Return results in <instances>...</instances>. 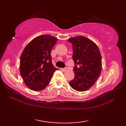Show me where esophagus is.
<instances>
[{"label": "esophagus", "instance_id": "1", "mask_svg": "<svg viewBox=\"0 0 126 126\" xmlns=\"http://www.w3.org/2000/svg\"><path fill=\"white\" fill-rule=\"evenodd\" d=\"M62 71H63V72H65L67 71V68H63L62 69Z\"/></svg>", "mask_w": 126, "mask_h": 126}]
</instances>
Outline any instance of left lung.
I'll return each instance as SVG.
<instances>
[{
    "instance_id": "8db88e82",
    "label": "left lung",
    "mask_w": 126,
    "mask_h": 126,
    "mask_svg": "<svg viewBox=\"0 0 126 126\" xmlns=\"http://www.w3.org/2000/svg\"><path fill=\"white\" fill-rule=\"evenodd\" d=\"M73 44L75 66L74 79L69 82L72 88L78 92L89 89L100 76L102 58L100 50L94 42L84 36L69 39Z\"/></svg>"
}]
</instances>
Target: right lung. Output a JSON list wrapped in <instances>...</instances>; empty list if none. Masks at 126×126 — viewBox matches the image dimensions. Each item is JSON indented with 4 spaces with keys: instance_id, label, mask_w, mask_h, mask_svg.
Masks as SVG:
<instances>
[{
    "instance_id": "add662e5",
    "label": "right lung",
    "mask_w": 126,
    "mask_h": 126,
    "mask_svg": "<svg viewBox=\"0 0 126 126\" xmlns=\"http://www.w3.org/2000/svg\"><path fill=\"white\" fill-rule=\"evenodd\" d=\"M57 41L52 36H39L24 49L20 59V73L25 84L31 90L44 89L57 70L52 64L51 56Z\"/></svg>"
}]
</instances>
